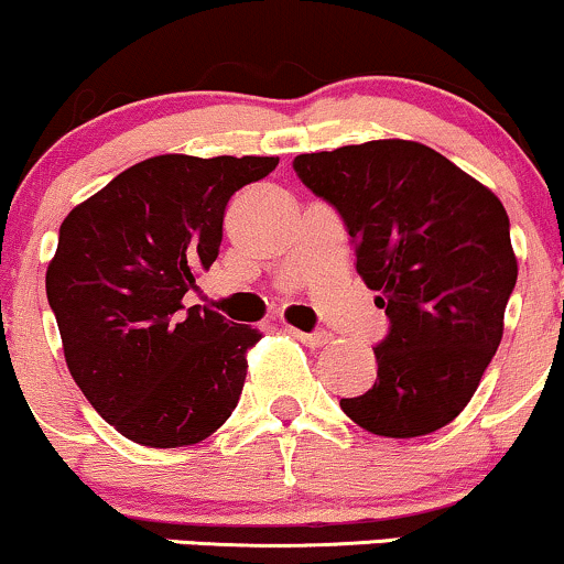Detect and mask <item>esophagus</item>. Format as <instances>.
<instances>
[{"label": "esophagus", "mask_w": 564, "mask_h": 564, "mask_svg": "<svg viewBox=\"0 0 564 564\" xmlns=\"http://www.w3.org/2000/svg\"><path fill=\"white\" fill-rule=\"evenodd\" d=\"M289 334L296 336V339H300L302 345H307V347H323V345H328V341H332V334H328V332L307 334V332H300V328L289 326Z\"/></svg>", "instance_id": "obj_1"}]
</instances>
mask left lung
<instances>
[{"label": "left lung", "mask_w": 564, "mask_h": 564, "mask_svg": "<svg viewBox=\"0 0 564 564\" xmlns=\"http://www.w3.org/2000/svg\"><path fill=\"white\" fill-rule=\"evenodd\" d=\"M294 172L345 219L355 270L390 318L373 347L377 381L341 411L381 437L451 424L501 345L517 283L503 204L413 140L302 153Z\"/></svg>", "instance_id": "1"}]
</instances>
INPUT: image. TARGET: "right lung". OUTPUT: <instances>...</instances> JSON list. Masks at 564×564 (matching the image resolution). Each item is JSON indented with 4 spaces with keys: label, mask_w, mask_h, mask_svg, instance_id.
Here are the masks:
<instances>
[{
    "label": "right lung",
    "mask_w": 564,
    "mask_h": 564,
    "mask_svg": "<svg viewBox=\"0 0 564 564\" xmlns=\"http://www.w3.org/2000/svg\"><path fill=\"white\" fill-rule=\"evenodd\" d=\"M275 156L166 153L129 166L63 219L47 300L70 377L116 432L148 448L200 443L241 398L257 328L183 296L223 243L230 196Z\"/></svg>",
    "instance_id": "add662e5"
}]
</instances>
